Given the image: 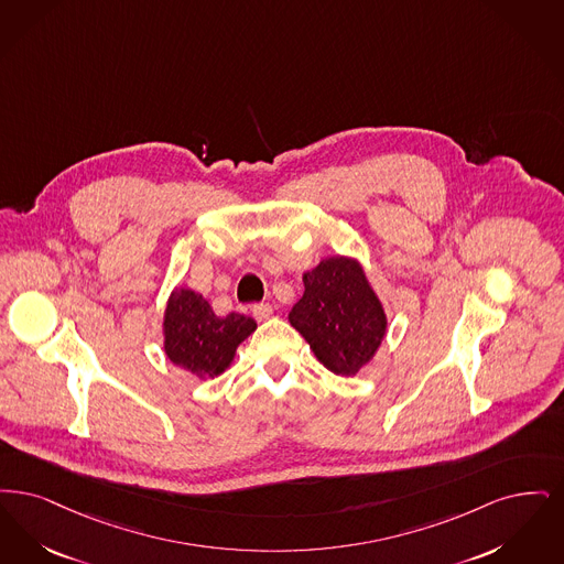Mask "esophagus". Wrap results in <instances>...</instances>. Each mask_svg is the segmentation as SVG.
<instances>
[{
  "instance_id": "obj_1",
  "label": "esophagus",
  "mask_w": 564,
  "mask_h": 564,
  "mask_svg": "<svg viewBox=\"0 0 564 564\" xmlns=\"http://www.w3.org/2000/svg\"><path fill=\"white\" fill-rule=\"evenodd\" d=\"M271 314H273V307H271L270 303H257V305H252V316L259 319V322L270 318Z\"/></svg>"
}]
</instances>
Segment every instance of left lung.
Instances as JSON below:
<instances>
[{"instance_id":"left-lung-1","label":"left lung","mask_w":564,"mask_h":564,"mask_svg":"<svg viewBox=\"0 0 564 564\" xmlns=\"http://www.w3.org/2000/svg\"><path fill=\"white\" fill-rule=\"evenodd\" d=\"M305 291L289 314L322 367L354 377L388 335V314L356 257L335 254L303 273Z\"/></svg>"}]
</instances>
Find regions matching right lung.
<instances>
[{
	"label": "right lung",
	"instance_id": "add662e5",
	"mask_svg": "<svg viewBox=\"0 0 564 564\" xmlns=\"http://www.w3.org/2000/svg\"><path fill=\"white\" fill-rule=\"evenodd\" d=\"M254 330V319L236 312L217 316L202 294L174 286L162 319L164 354L197 379H215L234 365L238 345Z\"/></svg>",
	"mask_w": 564,
	"mask_h": 564
}]
</instances>
